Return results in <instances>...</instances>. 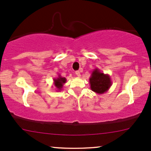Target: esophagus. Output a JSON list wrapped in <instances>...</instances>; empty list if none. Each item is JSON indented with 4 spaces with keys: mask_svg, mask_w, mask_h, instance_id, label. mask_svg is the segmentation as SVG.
I'll use <instances>...</instances> for the list:
<instances>
[{
    "mask_svg": "<svg viewBox=\"0 0 151 151\" xmlns=\"http://www.w3.org/2000/svg\"><path fill=\"white\" fill-rule=\"evenodd\" d=\"M75 74H77V77H80L81 76V74H80V72H79V71H76V72H75Z\"/></svg>",
    "mask_w": 151,
    "mask_h": 151,
    "instance_id": "obj_1",
    "label": "esophagus"
}]
</instances>
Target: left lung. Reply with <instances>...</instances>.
<instances>
[{"instance_id":"8db88e82","label":"left lung","mask_w":151,"mask_h":151,"mask_svg":"<svg viewBox=\"0 0 151 151\" xmlns=\"http://www.w3.org/2000/svg\"><path fill=\"white\" fill-rule=\"evenodd\" d=\"M89 84L91 91L98 94H103L110 89L112 81L108 74H104L99 69L96 68L89 78Z\"/></svg>"}]
</instances>
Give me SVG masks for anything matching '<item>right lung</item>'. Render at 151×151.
<instances>
[{
	"mask_svg": "<svg viewBox=\"0 0 151 151\" xmlns=\"http://www.w3.org/2000/svg\"><path fill=\"white\" fill-rule=\"evenodd\" d=\"M53 84L54 86H55V89L57 90L56 91H61L62 87H63L64 84L67 82V79L65 77H62L60 74H58V77L57 78H55L53 79Z\"/></svg>",
	"mask_w": 151,
	"mask_h": 151,
	"instance_id": "right-lung-1",
	"label": "right lung"
}]
</instances>
